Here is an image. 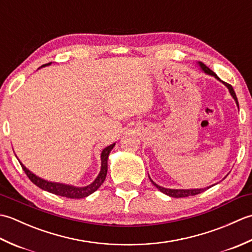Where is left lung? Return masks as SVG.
Listing matches in <instances>:
<instances>
[{"label":"left lung","instance_id":"left-lung-1","mask_svg":"<svg viewBox=\"0 0 252 252\" xmlns=\"http://www.w3.org/2000/svg\"><path fill=\"white\" fill-rule=\"evenodd\" d=\"M199 66H200V68H201L202 70L205 71L206 73L211 74V76L216 77L218 80H220V78H219V77L217 76V74L211 70V69H209L206 65H203L202 63H199ZM220 81H221V80H220ZM222 82H223V81H222ZM223 83L226 85L227 89L229 90V93H231V95L233 96L234 99L236 100V104H237V106H238V100H237V97H236V94H235L234 89H233L232 85L226 83V82H223ZM151 181H152V180H151ZM152 183H153L155 186H156L160 191L163 192V194L168 195V196H170V197H174V198H183V197H189V196H195V195L200 194V192L205 191L206 189H209V187H207V189H164V187H161V186L157 185L156 183H155L154 181H152Z\"/></svg>","mask_w":252,"mask_h":252}]
</instances>
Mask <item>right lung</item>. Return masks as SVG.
I'll return each mask as SVG.
<instances>
[{
  "instance_id": "obj_1",
  "label": "right lung",
  "mask_w": 252,
  "mask_h": 252,
  "mask_svg": "<svg viewBox=\"0 0 252 252\" xmlns=\"http://www.w3.org/2000/svg\"><path fill=\"white\" fill-rule=\"evenodd\" d=\"M51 65V63H45L42 67ZM115 144H111L110 146L106 147L103 152H101V168H100V172L98 174L97 178L95 179L92 184H90L85 187H74L70 185H65V184H61V183H53V182H47L45 180H42L39 176L34 175L33 173H31L30 171L27 169L25 165L20 162L21 168L25 171V173L28 176L29 180L32 182V183L35 184L37 187L44 189L49 192H52V194L55 195H60L63 197H67V198H71V199H79V198H84L88 197L89 195L93 194L95 190H97L99 189V186L104 183V181L106 179L107 175V160H108L109 153L111 152V149L114 148Z\"/></svg>"
}]
</instances>
